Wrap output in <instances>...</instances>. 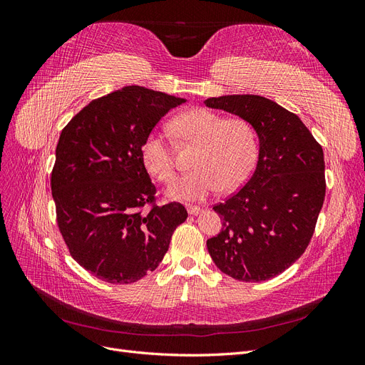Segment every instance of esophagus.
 Listing matches in <instances>:
<instances>
[{
    "mask_svg": "<svg viewBox=\"0 0 365 365\" xmlns=\"http://www.w3.org/2000/svg\"><path fill=\"white\" fill-rule=\"evenodd\" d=\"M187 212H189V215L197 216V215H201L204 210L201 207H196V205H187Z\"/></svg>",
    "mask_w": 365,
    "mask_h": 365,
    "instance_id": "1",
    "label": "esophagus"
}]
</instances>
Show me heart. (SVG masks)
Masks as SVG:
<instances>
[{
  "label": "heart",
  "instance_id": "b5f03b06",
  "mask_svg": "<svg viewBox=\"0 0 365 365\" xmlns=\"http://www.w3.org/2000/svg\"><path fill=\"white\" fill-rule=\"evenodd\" d=\"M181 143H193V172L180 176L168 196L176 201H201L220 190H233L245 181L257 155L256 132L247 120L224 118L205 108H193L172 121ZM141 158L150 175L161 182L175 176V155L161 132H150L143 141Z\"/></svg>",
  "mask_w": 365,
  "mask_h": 365
}]
</instances>
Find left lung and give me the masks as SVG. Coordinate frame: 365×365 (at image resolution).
Masks as SVG:
<instances>
[{
  "label": "left lung",
  "instance_id": "left-lung-1",
  "mask_svg": "<svg viewBox=\"0 0 365 365\" xmlns=\"http://www.w3.org/2000/svg\"><path fill=\"white\" fill-rule=\"evenodd\" d=\"M204 103L247 120L260 145L247 184L213 207L222 231L207 250L230 277L269 280L300 259L314 236L326 195L323 148L298 115L269 98L222 96Z\"/></svg>",
  "mask_w": 365,
  "mask_h": 365
}]
</instances>
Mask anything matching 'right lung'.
Listing matches in <instances>:
<instances>
[{
    "instance_id": "add662e5",
    "label": "right lung",
    "mask_w": 365,
    "mask_h": 365,
    "mask_svg": "<svg viewBox=\"0 0 365 365\" xmlns=\"http://www.w3.org/2000/svg\"><path fill=\"white\" fill-rule=\"evenodd\" d=\"M184 98L126 86L88 103L61 132L51 170L56 220L71 257L97 279L128 284L155 269L180 202L157 204L141 158L155 125Z\"/></svg>"
}]
</instances>
